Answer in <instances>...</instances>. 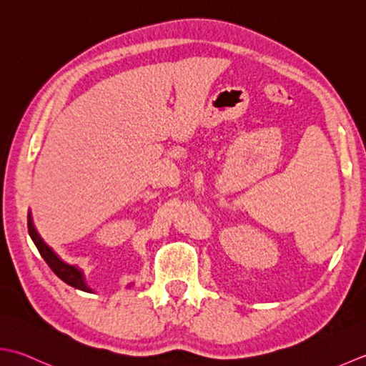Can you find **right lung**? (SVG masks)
<instances>
[{
	"instance_id": "obj_1",
	"label": "right lung",
	"mask_w": 366,
	"mask_h": 366,
	"mask_svg": "<svg viewBox=\"0 0 366 366\" xmlns=\"http://www.w3.org/2000/svg\"><path fill=\"white\" fill-rule=\"evenodd\" d=\"M28 233H30L33 242L36 244V247H38L39 254L42 255V259L46 260V263L50 267V269L54 271V273L59 276L61 281H64L66 284H69L71 287H76V289H81L84 292H90V289L85 285L84 282V277H82V273L79 271L77 268L71 267V264L61 262L59 257H56L54 254V250L50 249L44 241L41 239V236L38 234V232L34 230L33 227V222H31V217L30 214H28Z\"/></svg>"
}]
</instances>
